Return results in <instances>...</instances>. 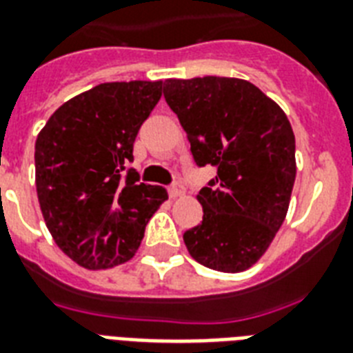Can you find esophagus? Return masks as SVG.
I'll use <instances>...</instances> for the list:
<instances>
[{
    "label": "esophagus",
    "mask_w": 353,
    "mask_h": 353,
    "mask_svg": "<svg viewBox=\"0 0 353 353\" xmlns=\"http://www.w3.org/2000/svg\"><path fill=\"white\" fill-rule=\"evenodd\" d=\"M168 194H170V198H181L183 194H185V188L179 183H174L172 187H168Z\"/></svg>",
    "instance_id": "obj_1"
}]
</instances>
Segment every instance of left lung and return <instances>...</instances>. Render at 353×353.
Listing matches in <instances>:
<instances>
[{
	"label": "left lung",
	"mask_w": 353,
	"mask_h": 353,
	"mask_svg": "<svg viewBox=\"0 0 353 353\" xmlns=\"http://www.w3.org/2000/svg\"><path fill=\"white\" fill-rule=\"evenodd\" d=\"M165 99L198 166L218 176L198 194L203 221L183 234L205 268L240 273L279 232L296 176L295 135L282 108L241 79L165 80Z\"/></svg>",
	"instance_id": "left-lung-1"
}]
</instances>
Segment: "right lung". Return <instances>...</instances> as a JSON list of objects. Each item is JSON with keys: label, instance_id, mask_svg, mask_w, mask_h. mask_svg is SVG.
<instances>
[{"label": "right lung", "instance_id": "obj_1", "mask_svg": "<svg viewBox=\"0 0 353 353\" xmlns=\"http://www.w3.org/2000/svg\"><path fill=\"white\" fill-rule=\"evenodd\" d=\"M161 93V80L99 84L62 104L38 133L41 214L57 245L82 268L128 262L168 199L165 188L137 183V172L128 168L139 128Z\"/></svg>", "mask_w": 353, "mask_h": 353}]
</instances>
